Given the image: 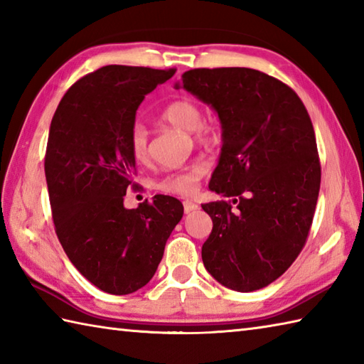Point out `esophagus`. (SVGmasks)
Here are the masks:
<instances>
[{"label":"esophagus","mask_w":364,"mask_h":364,"mask_svg":"<svg viewBox=\"0 0 364 364\" xmlns=\"http://www.w3.org/2000/svg\"><path fill=\"white\" fill-rule=\"evenodd\" d=\"M183 208H184V213L189 215V213L198 210V205L194 203V202H191V200H186V202H183Z\"/></svg>","instance_id":"34e87169"}]
</instances>
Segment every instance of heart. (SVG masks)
<instances>
[{
	"instance_id": "b5f03b06",
	"label": "heart",
	"mask_w": 364,
	"mask_h": 364,
	"mask_svg": "<svg viewBox=\"0 0 364 364\" xmlns=\"http://www.w3.org/2000/svg\"><path fill=\"white\" fill-rule=\"evenodd\" d=\"M161 118L178 129L194 132L198 144L213 145L218 140V132L211 126L203 123V112L198 104L191 99H175L161 110ZM129 148L132 158L144 162L148 158V131L144 124H134L129 134ZM206 167L202 162H196L181 172L168 175L159 181L158 188L168 194L191 196L196 191L197 183L205 175Z\"/></svg>"
}]
</instances>
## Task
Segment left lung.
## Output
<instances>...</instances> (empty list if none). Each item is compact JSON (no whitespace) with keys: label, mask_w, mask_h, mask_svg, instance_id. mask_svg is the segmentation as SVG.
<instances>
[{"label":"left lung","mask_w":364,"mask_h":364,"mask_svg":"<svg viewBox=\"0 0 364 364\" xmlns=\"http://www.w3.org/2000/svg\"><path fill=\"white\" fill-rule=\"evenodd\" d=\"M184 88L218 113L223 148L210 191L232 197L203 203L213 230L203 265L237 291H252L287 272L314 218L320 162L301 99L277 78L249 68L191 69Z\"/></svg>","instance_id":"left-lung-1"}]
</instances>
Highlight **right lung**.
<instances>
[{"instance_id":"right-lung-1","label":"right lung","mask_w":364,"mask_h":364,"mask_svg":"<svg viewBox=\"0 0 364 364\" xmlns=\"http://www.w3.org/2000/svg\"><path fill=\"white\" fill-rule=\"evenodd\" d=\"M175 70L104 66L68 90L50 124L46 180L56 235L73 265L107 294L146 286L183 218L170 196L132 210L123 203L135 172V113Z\"/></svg>"}]
</instances>
